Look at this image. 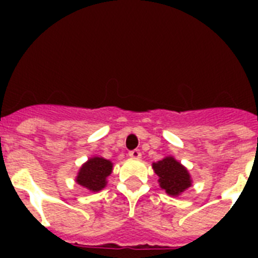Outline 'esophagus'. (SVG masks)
I'll return each mask as SVG.
<instances>
[{
  "label": "esophagus",
  "instance_id": "34e87169",
  "mask_svg": "<svg viewBox=\"0 0 258 258\" xmlns=\"http://www.w3.org/2000/svg\"><path fill=\"white\" fill-rule=\"evenodd\" d=\"M141 151L140 150H133V151H129V156L132 157V159H141Z\"/></svg>",
  "mask_w": 258,
  "mask_h": 258
}]
</instances>
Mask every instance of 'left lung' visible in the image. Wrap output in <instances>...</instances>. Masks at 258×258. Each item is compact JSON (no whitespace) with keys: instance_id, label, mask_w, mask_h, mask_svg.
Instances as JSON below:
<instances>
[{"instance_id":"obj_1","label":"left lung","mask_w":258,"mask_h":258,"mask_svg":"<svg viewBox=\"0 0 258 258\" xmlns=\"http://www.w3.org/2000/svg\"><path fill=\"white\" fill-rule=\"evenodd\" d=\"M155 173L159 175V183L168 195L178 197L191 186V175L188 170L173 156L152 164Z\"/></svg>"}]
</instances>
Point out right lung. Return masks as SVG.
I'll use <instances>...</instances> for the list:
<instances>
[{"mask_svg":"<svg viewBox=\"0 0 258 258\" xmlns=\"http://www.w3.org/2000/svg\"><path fill=\"white\" fill-rule=\"evenodd\" d=\"M112 172V163L104 157H90L77 173L76 182L86 190L97 192L106 187L107 177Z\"/></svg>","mask_w":258,"mask_h":258,"instance_id":"1","label":"right lung"}]
</instances>
